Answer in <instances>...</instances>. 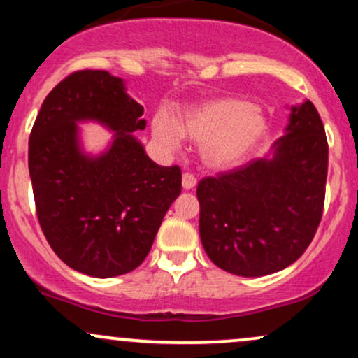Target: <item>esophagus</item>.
<instances>
[{
	"mask_svg": "<svg viewBox=\"0 0 358 358\" xmlns=\"http://www.w3.org/2000/svg\"><path fill=\"white\" fill-rule=\"evenodd\" d=\"M195 185H196L195 176H193L192 173H183V176H182L183 190H192V188H195Z\"/></svg>",
	"mask_w": 358,
	"mask_h": 358,
	"instance_id": "esophagus-1",
	"label": "esophagus"
}]
</instances>
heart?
<instances>
[{"instance_id": "obj_1", "label": "heart", "mask_w": 358, "mask_h": 358, "mask_svg": "<svg viewBox=\"0 0 358 358\" xmlns=\"http://www.w3.org/2000/svg\"><path fill=\"white\" fill-rule=\"evenodd\" d=\"M269 129L264 109L237 97H217L185 110L182 121L158 114L153 121L156 141L168 151H178L183 138L199 143L203 165L231 170L248 162Z\"/></svg>"}]
</instances>
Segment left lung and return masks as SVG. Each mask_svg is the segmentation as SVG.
<instances>
[{"mask_svg": "<svg viewBox=\"0 0 358 358\" xmlns=\"http://www.w3.org/2000/svg\"><path fill=\"white\" fill-rule=\"evenodd\" d=\"M328 143L311 101L291 106L282 136L256 158L196 187L200 239L220 269L259 278L298 261L324 202Z\"/></svg>", "mask_w": 358, "mask_h": 358, "instance_id": "1", "label": "left lung"}]
</instances>
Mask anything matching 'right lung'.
<instances>
[{
	"label": "right lung",
	"instance_id": "obj_1",
	"mask_svg": "<svg viewBox=\"0 0 358 358\" xmlns=\"http://www.w3.org/2000/svg\"><path fill=\"white\" fill-rule=\"evenodd\" d=\"M126 82L80 71L55 85L28 143V170L40 227L69 268L92 278L136 269L182 192L178 166H159L133 133L146 127ZM113 133L99 154L85 152L79 124Z\"/></svg>",
	"mask_w": 358,
	"mask_h": 358
}]
</instances>
